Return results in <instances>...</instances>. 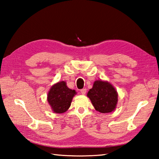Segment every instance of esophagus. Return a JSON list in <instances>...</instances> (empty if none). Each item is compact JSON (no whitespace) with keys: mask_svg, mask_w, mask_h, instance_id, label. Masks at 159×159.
I'll use <instances>...</instances> for the list:
<instances>
[{"mask_svg":"<svg viewBox=\"0 0 159 159\" xmlns=\"http://www.w3.org/2000/svg\"><path fill=\"white\" fill-rule=\"evenodd\" d=\"M86 91H87V90H86L85 88H83V89L80 90V93H81L82 95H85V94L86 93Z\"/></svg>","mask_w":159,"mask_h":159,"instance_id":"34e87169","label":"esophagus"}]
</instances>
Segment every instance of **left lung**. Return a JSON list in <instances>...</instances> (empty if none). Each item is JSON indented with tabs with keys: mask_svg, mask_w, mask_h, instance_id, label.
Returning <instances> with one entry per match:
<instances>
[{
	"mask_svg": "<svg viewBox=\"0 0 159 159\" xmlns=\"http://www.w3.org/2000/svg\"><path fill=\"white\" fill-rule=\"evenodd\" d=\"M87 96L96 111L102 114L114 111L118 103L117 91L114 85L106 80H95Z\"/></svg>",
	"mask_w": 159,
	"mask_h": 159,
	"instance_id": "1",
	"label": "left lung"
}]
</instances>
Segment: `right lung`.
<instances>
[{"instance_id":"obj_1","label":"right lung","mask_w":159,"mask_h":159,"mask_svg":"<svg viewBox=\"0 0 159 159\" xmlns=\"http://www.w3.org/2000/svg\"><path fill=\"white\" fill-rule=\"evenodd\" d=\"M76 94V90L70 89L67 87L66 83L61 80L50 88L47 100L54 113L62 114L69 109Z\"/></svg>"}]
</instances>
